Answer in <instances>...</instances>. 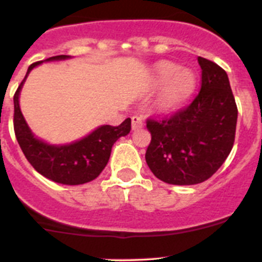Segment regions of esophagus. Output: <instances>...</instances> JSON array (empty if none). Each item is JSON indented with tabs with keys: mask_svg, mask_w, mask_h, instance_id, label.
I'll return each instance as SVG.
<instances>
[{
	"mask_svg": "<svg viewBox=\"0 0 262 262\" xmlns=\"http://www.w3.org/2000/svg\"><path fill=\"white\" fill-rule=\"evenodd\" d=\"M131 122H133V129H138L143 127V118L140 115H134L131 118Z\"/></svg>",
	"mask_w": 262,
	"mask_h": 262,
	"instance_id": "esophagus-1",
	"label": "esophagus"
}]
</instances>
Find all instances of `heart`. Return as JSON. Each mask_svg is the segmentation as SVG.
<instances>
[{
    "label": "heart",
    "mask_w": 262,
    "mask_h": 262,
    "mask_svg": "<svg viewBox=\"0 0 262 262\" xmlns=\"http://www.w3.org/2000/svg\"><path fill=\"white\" fill-rule=\"evenodd\" d=\"M156 82L165 85L159 103L165 110L181 106L195 89L196 78L190 69H181L172 62L160 64L156 69Z\"/></svg>",
    "instance_id": "obj_1"
}]
</instances>
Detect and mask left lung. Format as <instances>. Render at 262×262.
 <instances>
[{"label":"left lung","mask_w":262,"mask_h":262,"mask_svg":"<svg viewBox=\"0 0 262 262\" xmlns=\"http://www.w3.org/2000/svg\"><path fill=\"white\" fill-rule=\"evenodd\" d=\"M201 90L190 105L164 118H148L151 143L145 161L159 180L195 185L209 180L235 142L237 106L226 71L198 57Z\"/></svg>","instance_id":"left-lung-1"}]
</instances>
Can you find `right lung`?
I'll return each mask as SVG.
<instances>
[{"label":"right lung","instance_id":"add662e5","mask_svg":"<svg viewBox=\"0 0 262 262\" xmlns=\"http://www.w3.org/2000/svg\"><path fill=\"white\" fill-rule=\"evenodd\" d=\"M67 55L47 59L64 60ZM36 61L29 67L27 73L14 94V133L23 155L36 172L48 180L64 185H81L93 181L105 169L110 159L111 148L120 136L131 131V119L127 118L119 126H101L78 142L67 145H50L36 139L30 131L19 108V92L27 75Z\"/></svg>","mask_w":262,"mask_h":262}]
</instances>
